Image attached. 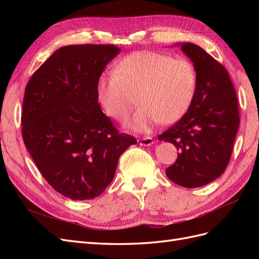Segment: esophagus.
I'll return each instance as SVG.
<instances>
[{"mask_svg": "<svg viewBox=\"0 0 259 259\" xmlns=\"http://www.w3.org/2000/svg\"><path fill=\"white\" fill-rule=\"evenodd\" d=\"M138 144L140 146L149 147V146H152L154 144V140H153L152 137H144V138L138 139Z\"/></svg>", "mask_w": 259, "mask_h": 259, "instance_id": "obj_1", "label": "esophagus"}]
</instances>
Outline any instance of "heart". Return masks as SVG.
Returning <instances> with one entry per match:
<instances>
[{
    "label": "heart",
    "mask_w": 259,
    "mask_h": 259,
    "mask_svg": "<svg viewBox=\"0 0 259 259\" xmlns=\"http://www.w3.org/2000/svg\"><path fill=\"white\" fill-rule=\"evenodd\" d=\"M197 92V72L190 61L158 52H135L99 76L96 94L104 111L122 121L136 104V113L124 124L127 131L150 133L156 125L173 124L189 110Z\"/></svg>",
    "instance_id": "heart-1"
}]
</instances>
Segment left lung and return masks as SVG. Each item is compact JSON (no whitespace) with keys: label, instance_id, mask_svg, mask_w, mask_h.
<instances>
[{"label":"left lung","instance_id":"obj_1","mask_svg":"<svg viewBox=\"0 0 259 259\" xmlns=\"http://www.w3.org/2000/svg\"><path fill=\"white\" fill-rule=\"evenodd\" d=\"M197 72V92L189 110L159 140L178 150L166 176L175 184L197 188L221 176L228 165L239 128L237 93L227 70L200 46L176 43Z\"/></svg>","mask_w":259,"mask_h":259}]
</instances>
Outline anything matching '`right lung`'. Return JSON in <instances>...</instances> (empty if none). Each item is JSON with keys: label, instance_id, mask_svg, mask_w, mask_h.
<instances>
[{"label": "right lung", "instance_id": "add662e5", "mask_svg": "<svg viewBox=\"0 0 259 259\" xmlns=\"http://www.w3.org/2000/svg\"><path fill=\"white\" fill-rule=\"evenodd\" d=\"M120 52L114 45L62 46L26 86L23 142L46 182L71 200L103 193L120 155L136 144L117 133L96 94L97 80Z\"/></svg>", "mask_w": 259, "mask_h": 259}]
</instances>
